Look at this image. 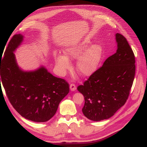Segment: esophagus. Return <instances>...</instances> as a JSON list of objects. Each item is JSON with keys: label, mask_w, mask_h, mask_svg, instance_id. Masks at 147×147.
I'll list each match as a JSON object with an SVG mask.
<instances>
[{"label": "esophagus", "mask_w": 147, "mask_h": 147, "mask_svg": "<svg viewBox=\"0 0 147 147\" xmlns=\"http://www.w3.org/2000/svg\"><path fill=\"white\" fill-rule=\"evenodd\" d=\"M69 88L71 91H74L76 89V86L74 84H71L69 86Z\"/></svg>", "instance_id": "34e87169"}]
</instances>
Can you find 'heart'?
<instances>
[{
  "label": "heart",
  "instance_id": "b5f03b06",
  "mask_svg": "<svg viewBox=\"0 0 147 147\" xmlns=\"http://www.w3.org/2000/svg\"><path fill=\"white\" fill-rule=\"evenodd\" d=\"M91 42L89 40H84L76 44L64 48V55L55 56L56 67L61 74L65 73L71 63L69 59H78L76 69L81 76H91L98 68L102 56V48L100 45L96 44L91 47Z\"/></svg>",
  "mask_w": 147,
  "mask_h": 147
}]
</instances>
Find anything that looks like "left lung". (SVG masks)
I'll use <instances>...</instances> for the list:
<instances>
[{
  "mask_svg": "<svg viewBox=\"0 0 147 147\" xmlns=\"http://www.w3.org/2000/svg\"><path fill=\"white\" fill-rule=\"evenodd\" d=\"M117 49L102 67L78 87L84 97L82 111L93 121L107 119L126 102L135 73L134 52L127 39L116 33Z\"/></svg>",
  "mask_w": 147,
  "mask_h": 147,
  "instance_id": "obj_1",
  "label": "left lung"
}]
</instances>
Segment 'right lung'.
Segmentation results:
<instances>
[{
    "label": "right lung",
    "mask_w": 147,
    "mask_h": 147,
    "mask_svg": "<svg viewBox=\"0 0 147 147\" xmlns=\"http://www.w3.org/2000/svg\"><path fill=\"white\" fill-rule=\"evenodd\" d=\"M21 34L10 40L0 59V82L13 108L26 119L45 122L56 114L60 102L69 91L63 79L54 76L41 66L34 71L18 66L14 53L24 40Z\"/></svg>",
    "instance_id": "1"
}]
</instances>
